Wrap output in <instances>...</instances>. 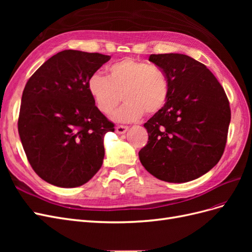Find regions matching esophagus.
Masks as SVG:
<instances>
[{
	"mask_svg": "<svg viewBox=\"0 0 252 252\" xmlns=\"http://www.w3.org/2000/svg\"><path fill=\"white\" fill-rule=\"evenodd\" d=\"M127 130H128V126H125V125H118L116 127V131L120 134L125 133Z\"/></svg>",
	"mask_w": 252,
	"mask_h": 252,
	"instance_id": "34e87169",
	"label": "esophagus"
}]
</instances>
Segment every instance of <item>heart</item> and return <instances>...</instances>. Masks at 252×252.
Here are the masks:
<instances>
[{
    "mask_svg": "<svg viewBox=\"0 0 252 252\" xmlns=\"http://www.w3.org/2000/svg\"><path fill=\"white\" fill-rule=\"evenodd\" d=\"M107 71V77L90 75L87 84L96 107L106 116L114 112L123 96L127 102L117 114V119L123 122L139 119L144 112L154 116L168 100V78L157 65L125 58L110 65Z\"/></svg>",
    "mask_w": 252,
    "mask_h": 252,
    "instance_id": "obj_1",
    "label": "heart"
}]
</instances>
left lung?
<instances>
[{"mask_svg": "<svg viewBox=\"0 0 252 252\" xmlns=\"http://www.w3.org/2000/svg\"><path fill=\"white\" fill-rule=\"evenodd\" d=\"M165 71L169 95L144 127L148 142L142 165L158 180L185 183L200 178L222 158L231 111L225 90L204 64L180 53L150 55Z\"/></svg>", "mask_w": 252, "mask_h": 252, "instance_id": "obj_1", "label": "left lung"}]
</instances>
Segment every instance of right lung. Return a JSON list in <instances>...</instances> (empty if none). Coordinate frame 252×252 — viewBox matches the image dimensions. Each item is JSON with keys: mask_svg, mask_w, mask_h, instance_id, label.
<instances>
[{"mask_svg": "<svg viewBox=\"0 0 252 252\" xmlns=\"http://www.w3.org/2000/svg\"><path fill=\"white\" fill-rule=\"evenodd\" d=\"M109 56L64 50L47 60L23 90L18 129L34 172L64 188L87 183L100 170L104 135L114 124L95 106L88 80Z\"/></svg>", "mask_w": 252, "mask_h": 252, "instance_id": "obj_1", "label": "right lung"}]
</instances>
